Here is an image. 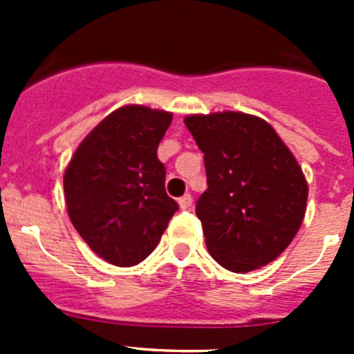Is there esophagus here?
I'll return each mask as SVG.
<instances>
[{
    "instance_id": "obj_1",
    "label": "esophagus",
    "mask_w": 354,
    "mask_h": 354,
    "mask_svg": "<svg viewBox=\"0 0 354 354\" xmlns=\"http://www.w3.org/2000/svg\"><path fill=\"white\" fill-rule=\"evenodd\" d=\"M177 202H179V207L180 209H189V207H192L193 198H192V195H189V193H186V195L180 196V198L177 200Z\"/></svg>"
}]
</instances>
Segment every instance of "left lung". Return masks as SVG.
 <instances>
[{
	"instance_id": "obj_1",
	"label": "left lung",
	"mask_w": 354,
	"mask_h": 354,
	"mask_svg": "<svg viewBox=\"0 0 354 354\" xmlns=\"http://www.w3.org/2000/svg\"><path fill=\"white\" fill-rule=\"evenodd\" d=\"M184 124L204 152L209 187L195 212L212 259L232 273L273 262L305 218L308 184L299 162L255 115H187Z\"/></svg>"
}]
</instances>
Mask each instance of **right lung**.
<instances>
[{
    "instance_id": "obj_1",
    "label": "right lung",
    "mask_w": 354,
    "mask_h": 354,
    "mask_svg": "<svg viewBox=\"0 0 354 354\" xmlns=\"http://www.w3.org/2000/svg\"><path fill=\"white\" fill-rule=\"evenodd\" d=\"M174 115L127 104L84 136L65 168L68 218L93 253L131 268L154 252L179 209L165 192L158 145Z\"/></svg>"
}]
</instances>
